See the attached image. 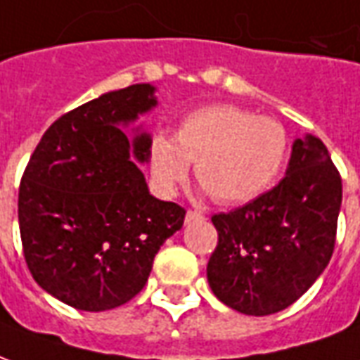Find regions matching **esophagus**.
<instances>
[{"label": "esophagus", "mask_w": 360, "mask_h": 360, "mask_svg": "<svg viewBox=\"0 0 360 360\" xmlns=\"http://www.w3.org/2000/svg\"><path fill=\"white\" fill-rule=\"evenodd\" d=\"M203 219V214L198 211H188L186 212V222H193V220H199Z\"/></svg>", "instance_id": "esophagus-1"}]
</instances>
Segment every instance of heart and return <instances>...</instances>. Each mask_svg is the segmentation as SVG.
I'll list each match as a JSON object with an SVG mask.
<instances>
[{"label": "heart", "mask_w": 360, "mask_h": 360, "mask_svg": "<svg viewBox=\"0 0 360 360\" xmlns=\"http://www.w3.org/2000/svg\"><path fill=\"white\" fill-rule=\"evenodd\" d=\"M285 155L288 134L278 120L219 103L186 115L176 138L155 134L149 143V172L155 191L170 198L195 162L203 191L219 203L238 205L269 188Z\"/></svg>", "instance_id": "1"}]
</instances>
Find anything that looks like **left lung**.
<instances>
[{"instance_id":"8db88e82","label":"left lung","mask_w":360,"mask_h":360,"mask_svg":"<svg viewBox=\"0 0 360 360\" xmlns=\"http://www.w3.org/2000/svg\"><path fill=\"white\" fill-rule=\"evenodd\" d=\"M340 207L342 178L326 146L311 134L297 138L278 186L211 219L219 232L207 264L212 293L251 316L284 311L330 263Z\"/></svg>"}]
</instances>
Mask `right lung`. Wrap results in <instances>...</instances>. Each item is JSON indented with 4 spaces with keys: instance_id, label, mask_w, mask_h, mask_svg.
<instances>
[{
    "instance_id": "right-lung-1",
    "label": "right lung",
    "mask_w": 360,
    "mask_h": 360,
    "mask_svg": "<svg viewBox=\"0 0 360 360\" xmlns=\"http://www.w3.org/2000/svg\"><path fill=\"white\" fill-rule=\"evenodd\" d=\"M157 105L151 84L107 91L57 119L41 136L18 188L26 264L41 290L80 311L136 297L186 211L153 198L136 162L151 136L122 128Z\"/></svg>"
}]
</instances>
